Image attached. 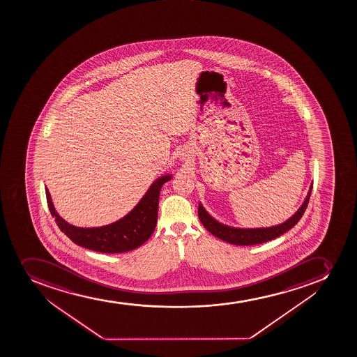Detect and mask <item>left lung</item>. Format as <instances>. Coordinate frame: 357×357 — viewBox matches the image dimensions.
<instances>
[{
  "mask_svg": "<svg viewBox=\"0 0 357 357\" xmlns=\"http://www.w3.org/2000/svg\"><path fill=\"white\" fill-rule=\"evenodd\" d=\"M312 188H313V184L310 186L307 195L298 211L289 219L282 223H279V225H275V226L259 227V228H240V227L228 226V225L220 222L215 218H213L206 211L202 202H199V219L209 233H212L214 236L225 241V242H228V243L235 244V245H254V244L264 243L268 241L273 240L275 237L280 236L299 222V220L301 219V216L304 215L305 211L307 208Z\"/></svg>",
  "mask_w": 357,
  "mask_h": 357,
  "instance_id": "8db88e82",
  "label": "left lung"
}]
</instances>
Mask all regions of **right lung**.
I'll return each mask as SVG.
<instances>
[{
	"label": "right lung",
	"mask_w": 357,
	"mask_h": 357,
	"mask_svg": "<svg viewBox=\"0 0 357 357\" xmlns=\"http://www.w3.org/2000/svg\"><path fill=\"white\" fill-rule=\"evenodd\" d=\"M172 176V173L158 176L130 212L106 226H73L58 214L47 188H45L46 200L56 225L75 244L98 252L121 254L141 247L150 238L157 225L160 188Z\"/></svg>",
	"instance_id": "1"
}]
</instances>
